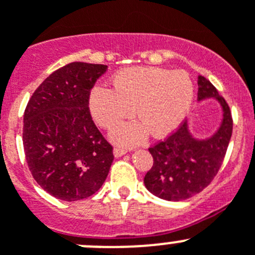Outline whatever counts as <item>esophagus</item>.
I'll return each instance as SVG.
<instances>
[{
  "label": "esophagus",
  "instance_id": "1",
  "mask_svg": "<svg viewBox=\"0 0 255 255\" xmlns=\"http://www.w3.org/2000/svg\"><path fill=\"white\" fill-rule=\"evenodd\" d=\"M127 149L126 148H123V147H121V146H117V147H114V151H113V153H114V156L116 157H121V156H123V154H126L127 153Z\"/></svg>",
  "mask_w": 255,
  "mask_h": 255
}]
</instances>
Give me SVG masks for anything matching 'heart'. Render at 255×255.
Segmentation results:
<instances>
[{
  "instance_id": "heart-1",
  "label": "heart",
  "mask_w": 255,
  "mask_h": 255,
  "mask_svg": "<svg viewBox=\"0 0 255 255\" xmlns=\"http://www.w3.org/2000/svg\"><path fill=\"white\" fill-rule=\"evenodd\" d=\"M113 89L97 85L90 93L89 106L95 122L113 127L134 114L139 121L117 126L113 138L127 144L138 143L146 129L154 137L168 134L189 112L194 98L192 82L184 71L162 68H128L114 75Z\"/></svg>"
}]
</instances>
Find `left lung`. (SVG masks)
Masks as SVG:
<instances>
[{
    "instance_id": "obj_1",
    "label": "left lung",
    "mask_w": 255,
    "mask_h": 255,
    "mask_svg": "<svg viewBox=\"0 0 255 255\" xmlns=\"http://www.w3.org/2000/svg\"><path fill=\"white\" fill-rule=\"evenodd\" d=\"M197 85V99L214 97L223 107L224 118L218 132L205 141L195 139L184 122L163 141L149 147L153 165L144 176V186L168 201L189 199L209 186L223 165L232 138L233 118L227 101L206 78L199 75Z\"/></svg>"
}]
</instances>
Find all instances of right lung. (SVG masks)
Instances as JSON below:
<instances>
[{
  "label": "right lung",
  "instance_id": "right-lung-1",
  "mask_svg": "<svg viewBox=\"0 0 255 255\" xmlns=\"http://www.w3.org/2000/svg\"><path fill=\"white\" fill-rule=\"evenodd\" d=\"M107 69L102 64H68L50 74L26 106L22 142L28 170L56 199H87L108 176L113 147L89 111L90 90Z\"/></svg>",
  "mask_w": 255,
  "mask_h": 255
}]
</instances>
